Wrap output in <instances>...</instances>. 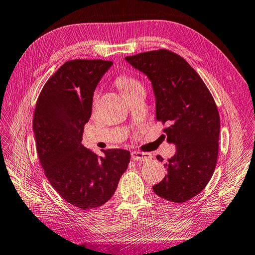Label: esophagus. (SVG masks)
Masks as SVG:
<instances>
[{"label":"esophagus","instance_id":"obj_1","mask_svg":"<svg viewBox=\"0 0 255 255\" xmlns=\"http://www.w3.org/2000/svg\"><path fill=\"white\" fill-rule=\"evenodd\" d=\"M132 158L134 160H137V161H148L152 158V155L150 153H144V152H139V151H134L132 152Z\"/></svg>","mask_w":255,"mask_h":255}]
</instances>
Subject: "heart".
I'll list each match as a JSON object with an SVG mask.
<instances>
[{"label":"heart","mask_w":255,"mask_h":255,"mask_svg":"<svg viewBox=\"0 0 255 255\" xmlns=\"http://www.w3.org/2000/svg\"><path fill=\"white\" fill-rule=\"evenodd\" d=\"M116 85L119 87V89L122 91V94L125 95V97L130 95L137 89L143 88L142 84L139 81L128 75H119L117 80H116ZM97 94H95L94 98H92V104L94 105L97 102Z\"/></svg>","instance_id":"heart-1"}]
</instances>
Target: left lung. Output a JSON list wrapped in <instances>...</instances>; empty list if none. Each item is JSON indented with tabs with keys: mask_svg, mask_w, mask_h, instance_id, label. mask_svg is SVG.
<instances>
[{
	"mask_svg": "<svg viewBox=\"0 0 255 255\" xmlns=\"http://www.w3.org/2000/svg\"><path fill=\"white\" fill-rule=\"evenodd\" d=\"M126 60L151 81L156 119L167 125V141L176 145L164 165L167 175L153 190L167 201L186 202L204 189L217 163L220 117L214 98L195 69L171 51L139 53Z\"/></svg>",
	"mask_w": 255,
	"mask_h": 255,
	"instance_id": "obj_1",
	"label": "left lung"
}]
</instances>
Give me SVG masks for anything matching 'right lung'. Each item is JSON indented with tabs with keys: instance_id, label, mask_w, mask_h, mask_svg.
<instances>
[{
	"instance_id": "obj_1",
	"label": "right lung",
	"mask_w": 255,
	"mask_h": 255,
	"mask_svg": "<svg viewBox=\"0 0 255 255\" xmlns=\"http://www.w3.org/2000/svg\"><path fill=\"white\" fill-rule=\"evenodd\" d=\"M113 65L102 59L69 60L38 97L33 129L44 174L65 201L81 210L105 204L127 170L130 153L107 149L103 156L82 144L98 83Z\"/></svg>"
}]
</instances>
